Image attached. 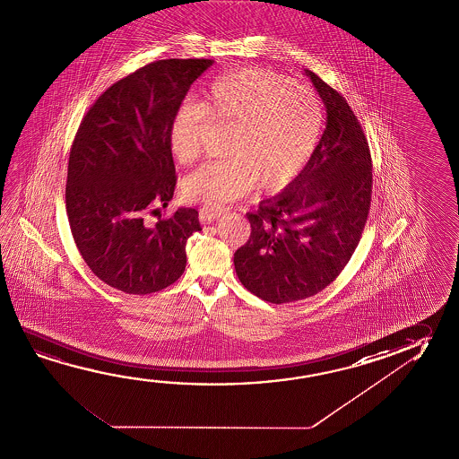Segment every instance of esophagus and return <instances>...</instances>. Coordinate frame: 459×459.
<instances>
[{
  "mask_svg": "<svg viewBox=\"0 0 459 459\" xmlns=\"http://www.w3.org/2000/svg\"><path fill=\"white\" fill-rule=\"evenodd\" d=\"M229 208L227 206H221V204H204L200 208V221L202 222H212L216 219L221 218L222 214H226Z\"/></svg>",
  "mask_w": 459,
  "mask_h": 459,
  "instance_id": "obj_1",
  "label": "esophagus"
}]
</instances>
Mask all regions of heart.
Listing matches in <instances>:
<instances>
[{"instance_id":"heart-1","label":"heart","mask_w":459,"mask_h":459,"mask_svg":"<svg viewBox=\"0 0 459 459\" xmlns=\"http://www.w3.org/2000/svg\"><path fill=\"white\" fill-rule=\"evenodd\" d=\"M211 123L230 128L229 157L200 168L182 182L188 200L219 204L255 187L278 190L314 155L325 128L322 99L308 84L249 67L219 76L202 104L182 106L171 121L169 145L181 165L204 153Z\"/></svg>"}]
</instances>
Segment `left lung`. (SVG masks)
Here are the masks:
<instances>
[{
	"instance_id": "8db88e82",
	"label": "left lung",
	"mask_w": 459,
	"mask_h": 459,
	"mask_svg": "<svg viewBox=\"0 0 459 459\" xmlns=\"http://www.w3.org/2000/svg\"><path fill=\"white\" fill-rule=\"evenodd\" d=\"M326 107V128L306 168L248 212L249 240L235 251L241 285L272 304L301 301L338 278L371 204L368 141L346 99L306 70Z\"/></svg>"
}]
</instances>
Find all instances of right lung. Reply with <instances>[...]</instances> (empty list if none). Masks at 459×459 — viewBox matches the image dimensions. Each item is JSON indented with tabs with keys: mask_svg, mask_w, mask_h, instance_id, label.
I'll return each mask as SVG.
<instances>
[{
	"mask_svg": "<svg viewBox=\"0 0 459 459\" xmlns=\"http://www.w3.org/2000/svg\"><path fill=\"white\" fill-rule=\"evenodd\" d=\"M211 59H165L137 68L90 107L68 157L65 206L76 248L92 273L128 294L173 285L186 243L202 230L198 211L166 208L176 187L169 128L190 84Z\"/></svg>",
	"mask_w": 459,
	"mask_h": 459,
	"instance_id": "1",
	"label": "right lung"
}]
</instances>
